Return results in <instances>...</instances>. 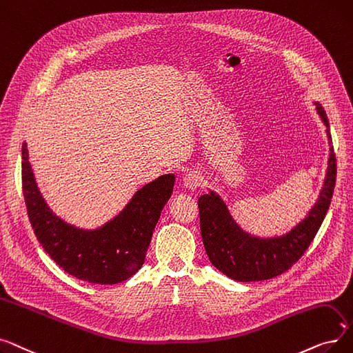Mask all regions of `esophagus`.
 <instances>
[{"label": "esophagus", "mask_w": 353, "mask_h": 353, "mask_svg": "<svg viewBox=\"0 0 353 353\" xmlns=\"http://www.w3.org/2000/svg\"><path fill=\"white\" fill-rule=\"evenodd\" d=\"M203 175L198 171H190L185 176H183V187L188 190H196L203 185Z\"/></svg>", "instance_id": "1"}]
</instances>
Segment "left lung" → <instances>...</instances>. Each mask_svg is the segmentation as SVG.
Listing matches in <instances>:
<instances>
[{
  "label": "left lung",
  "mask_w": 353,
  "mask_h": 353,
  "mask_svg": "<svg viewBox=\"0 0 353 353\" xmlns=\"http://www.w3.org/2000/svg\"><path fill=\"white\" fill-rule=\"evenodd\" d=\"M319 116L326 125L329 138V161L323 188L316 204L292 231L281 237L259 239L244 232L232 220L224 201L214 191L198 198L199 225L210 261L227 277L237 281H260L273 279L289 268L305 254L321 228L329 210L334 182L336 157L329 133V121L323 108L314 103Z\"/></svg>",
  "instance_id": "8db88e82"
}]
</instances>
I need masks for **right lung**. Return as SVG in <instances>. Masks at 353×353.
<instances>
[{
  "label": "right lung",
  "instance_id": "right-lung-1",
  "mask_svg": "<svg viewBox=\"0 0 353 353\" xmlns=\"http://www.w3.org/2000/svg\"><path fill=\"white\" fill-rule=\"evenodd\" d=\"M23 192L39 243L61 268L80 280L116 284L135 274L145 261L175 175L166 174L137 191L126 207L105 225L83 230L59 218L44 201L23 143Z\"/></svg>",
  "mask_w": 353,
  "mask_h": 353
}]
</instances>
